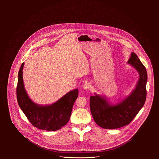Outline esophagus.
<instances>
[{"label": "esophagus", "mask_w": 159, "mask_h": 159, "mask_svg": "<svg viewBox=\"0 0 159 159\" xmlns=\"http://www.w3.org/2000/svg\"><path fill=\"white\" fill-rule=\"evenodd\" d=\"M91 84L89 82H86L83 86V89L84 90H88L91 88Z\"/></svg>", "instance_id": "esophagus-1"}]
</instances>
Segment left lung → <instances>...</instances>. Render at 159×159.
I'll use <instances>...</instances> for the list:
<instances>
[{"label": "left lung", "instance_id": "8db88e82", "mask_svg": "<svg viewBox=\"0 0 159 159\" xmlns=\"http://www.w3.org/2000/svg\"><path fill=\"white\" fill-rule=\"evenodd\" d=\"M127 63L136 70L139 79L135 89L127 97L112 104L103 95L90 97V110L95 123L106 129H118L129 124L144 105L146 98V69L137 55L131 53Z\"/></svg>", "mask_w": 159, "mask_h": 159}]
</instances>
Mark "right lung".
Here are the masks:
<instances>
[{"label": "right lung", "instance_id": "right-lung-1", "mask_svg": "<svg viewBox=\"0 0 159 159\" xmlns=\"http://www.w3.org/2000/svg\"><path fill=\"white\" fill-rule=\"evenodd\" d=\"M23 62L18 73L16 96L19 107L30 123L47 131L61 129L68 122L73 104L78 96V89L69 91L56 102L41 105L34 102L25 91L23 78Z\"/></svg>", "mask_w": 159, "mask_h": 159}]
</instances>
